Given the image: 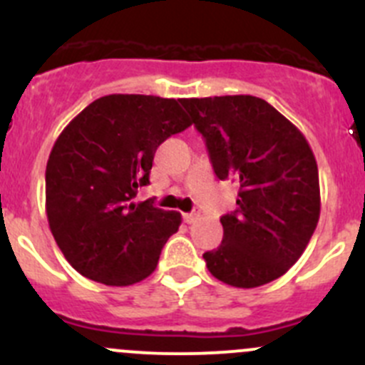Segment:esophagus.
<instances>
[{
  "instance_id": "1",
  "label": "esophagus",
  "mask_w": 365,
  "mask_h": 365,
  "mask_svg": "<svg viewBox=\"0 0 365 365\" xmlns=\"http://www.w3.org/2000/svg\"><path fill=\"white\" fill-rule=\"evenodd\" d=\"M183 219H185V222H189V225H192V222H196L197 219H200V212H197V210L189 212V214L183 215Z\"/></svg>"
}]
</instances>
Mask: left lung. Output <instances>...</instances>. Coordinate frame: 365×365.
<instances>
[{"label":"left lung","instance_id":"8db88e82","mask_svg":"<svg viewBox=\"0 0 365 365\" xmlns=\"http://www.w3.org/2000/svg\"><path fill=\"white\" fill-rule=\"evenodd\" d=\"M219 180L239 183L222 242L203 255L212 277L253 289L277 280L305 251L321 212L319 173L305 135L255 96L182 100Z\"/></svg>","mask_w":365,"mask_h":365}]
</instances>
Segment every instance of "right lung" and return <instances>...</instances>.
Here are the masks:
<instances>
[{
	"instance_id": "obj_1",
	"label": "right lung",
	"mask_w": 365,
	"mask_h": 365,
	"mask_svg": "<svg viewBox=\"0 0 365 365\" xmlns=\"http://www.w3.org/2000/svg\"><path fill=\"white\" fill-rule=\"evenodd\" d=\"M180 100L110 94L63 128L46 165V215L80 274L114 287L144 280L182 225L180 212L133 203L157 148L189 128Z\"/></svg>"
}]
</instances>
